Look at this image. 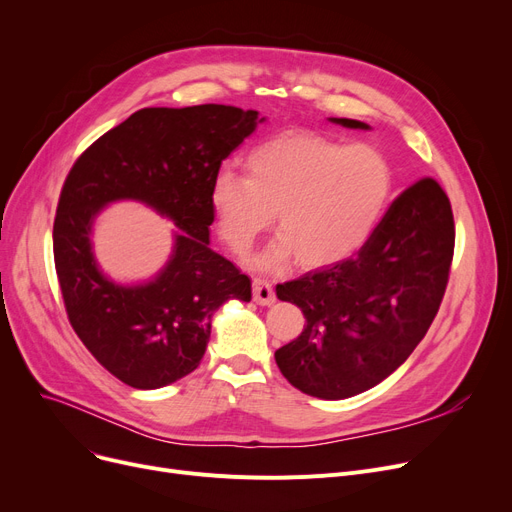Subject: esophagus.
Here are the masks:
<instances>
[{
  "instance_id": "obj_1",
  "label": "esophagus",
  "mask_w": 512,
  "mask_h": 512,
  "mask_svg": "<svg viewBox=\"0 0 512 512\" xmlns=\"http://www.w3.org/2000/svg\"><path fill=\"white\" fill-rule=\"evenodd\" d=\"M253 301L257 305H263V307H270L276 303V294H274V288L272 284L263 280V278H255L253 280Z\"/></svg>"
}]
</instances>
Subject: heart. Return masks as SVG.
I'll return each instance as SVG.
<instances>
[{
    "label": "heart",
    "instance_id": "b5f03b06",
    "mask_svg": "<svg viewBox=\"0 0 512 512\" xmlns=\"http://www.w3.org/2000/svg\"><path fill=\"white\" fill-rule=\"evenodd\" d=\"M245 176L224 168L211 205L232 251L245 253L276 213L280 242L259 265L276 270L292 255L305 270L336 265L365 247L390 203L394 172L373 145H348L313 130H284L253 147Z\"/></svg>",
    "mask_w": 512,
    "mask_h": 512
}]
</instances>
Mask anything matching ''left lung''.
Returning <instances> with one entry per match:
<instances>
[{
	"mask_svg": "<svg viewBox=\"0 0 512 512\" xmlns=\"http://www.w3.org/2000/svg\"><path fill=\"white\" fill-rule=\"evenodd\" d=\"M344 128L365 122L330 118ZM454 253V218L434 178H421L388 207L351 259L276 286L307 324L276 351L301 392L342 400L386 380L409 359L440 309Z\"/></svg>",
	"mask_w": 512,
	"mask_h": 512,
	"instance_id": "8db88e82",
	"label": "left lung"
}]
</instances>
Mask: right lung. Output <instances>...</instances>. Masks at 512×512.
<instances>
[{
	"label": "right lung",
	"instance_id": "add662e5",
	"mask_svg": "<svg viewBox=\"0 0 512 512\" xmlns=\"http://www.w3.org/2000/svg\"><path fill=\"white\" fill-rule=\"evenodd\" d=\"M263 120L218 103L145 107L72 166L53 222L58 282L76 336L120 382L155 390L184 378L205 355L213 313L251 301L249 276L209 249L211 184ZM116 200L145 202L179 228L171 259L147 283L118 285L94 259V218Z\"/></svg>",
	"mask_w": 512,
	"mask_h": 512
}]
</instances>
